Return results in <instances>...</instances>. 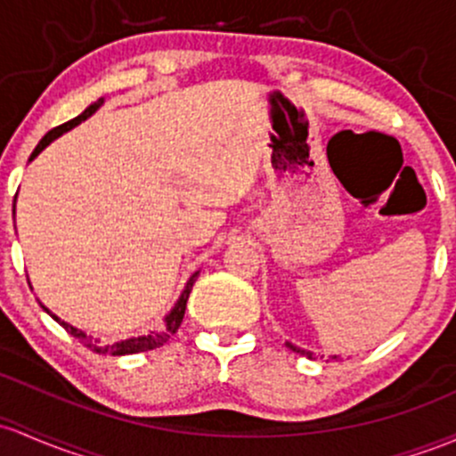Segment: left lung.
Here are the masks:
<instances>
[{"label": "left lung", "instance_id": "8db88e82", "mask_svg": "<svg viewBox=\"0 0 456 456\" xmlns=\"http://www.w3.org/2000/svg\"><path fill=\"white\" fill-rule=\"evenodd\" d=\"M285 346H288L289 350H294V353H301L303 357H309V359H314V353H309V350H303V348L294 346V344H289V342H285ZM333 359H335V354H333Z\"/></svg>", "mask_w": 456, "mask_h": 456}]
</instances>
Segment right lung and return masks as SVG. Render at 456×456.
Here are the masks:
<instances>
[{"label":"right lung","mask_w":456,"mask_h":456,"mask_svg":"<svg viewBox=\"0 0 456 456\" xmlns=\"http://www.w3.org/2000/svg\"><path fill=\"white\" fill-rule=\"evenodd\" d=\"M102 106H103V99H97V102L90 103V106H88L86 110H84V112L79 114V117H75V118H71V121L58 125V127H53L52 132L45 134L41 142L37 144V149H34L32 155H29V159L37 158V155L41 153L43 149L47 147L49 142H52V140H56L58 136H62L64 132H69V129H73L75 125H79L82 121H86L88 117H93V114L97 112V110L102 108ZM197 277H199V270L192 274V277L188 279L186 288H183V292H182V297L177 298V303H175V307L171 309V314H168V316L164 318V329H162V331H151V333H147V335H140V338L121 339V342H114V344H103L102 339H93V338H90V335H86L84 331H79V329H75L73 324H69V322H64V320H60V318L56 316V314L49 312V309L45 307V305H41V307L45 309V312L49 314V316L56 320L60 327L67 329V331L71 333L75 339H79V342H82L86 348L93 350V353H99V354H114V357H118V354L144 353V350H153V348L162 346V344H167L168 338H171V335H173L175 331H177L179 324H182V320H183V314H186V303H188V297H190V289H192V285H194V281H197Z\"/></svg>","instance_id":"add662e5"}]
</instances>
